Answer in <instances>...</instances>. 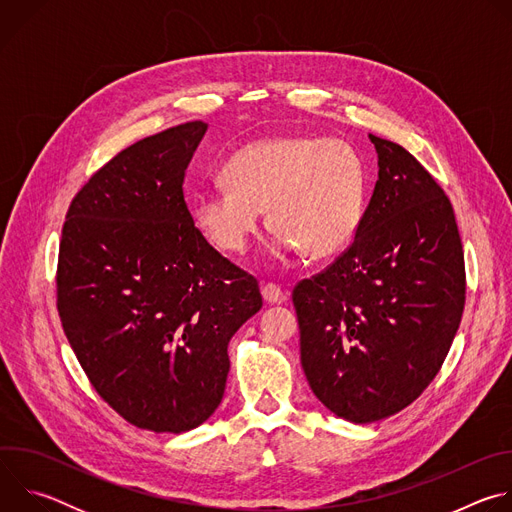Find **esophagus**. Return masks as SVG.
I'll use <instances>...</instances> for the list:
<instances>
[{"instance_id": "obj_1", "label": "esophagus", "mask_w": 512, "mask_h": 512, "mask_svg": "<svg viewBox=\"0 0 512 512\" xmlns=\"http://www.w3.org/2000/svg\"><path fill=\"white\" fill-rule=\"evenodd\" d=\"M261 294H263V300L267 304H283L287 300L285 291L279 285H275V283H265L261 287Z\"/></svg>"}]
</instances>
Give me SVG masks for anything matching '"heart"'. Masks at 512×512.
<instances>
[{
	"instance_id": "heart-1",
	"label": "heart",
	"mask_w": 512,
	"mask_h": 512,
	"mask_svg": "<svg viewBox=\"0 0 512 512\" xmlns=\"http://www.w3.org/2000/svg\"><path fill=\"white\" fill-rule=\"evenodd\" d=\"M226 186L200 188L192 216L202 235L227 255L247 251L261 212L277 247L328 257L350 245L362 218L364 166L340 137H267L235 152Z\"/></svg>"
}]
</instances>
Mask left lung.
Masks as SVG:
<instances>
[{"label":"left lung","mask_w":512,"mask_h":512,"mask_svg":"<svg viewBox=\"0 0 512 512\" xmlns=\"http://www.w3.org/2000/svg\"><path fill=\"white\" fill-rule=\"evenodd\" d=\"M369 137L379 180L358 231L291 294L306 379L332 413L352 423L395 415L427 389L466 304L450 198L403 145Z\"/></svg>","instance_id":"obj_1"}]
</instances>
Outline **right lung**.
Returning a JSON list of instances; mask_svg holds the SVG:
<instances>
[{
    "label": "right lung",
    "mask_w": 512,
    "mask_h": 512,
    "mask_svg": "<svg viewBox=\"0 0 512 512\" xmlns=\"http://www.w3.org/2000/svg\"><path fill=\"white\" fill-rule=\"evenodd\" d=\"M206 123L129 145L72 198L56 269L64 334L125 421L182 433L221 405L233 334L261 310L257 279L208 245L184 200Z\"/></svg>",
    "instance_id": "add662e5"
}]
</instances>
